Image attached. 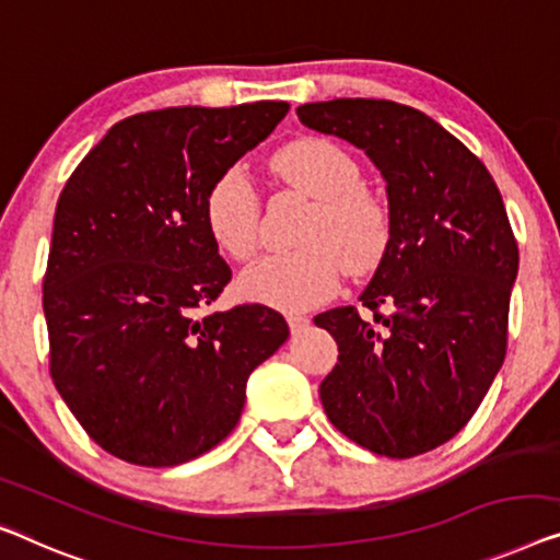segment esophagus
<instances>
[{
	"mask_svg": "<svg viewBox=\"0 0 560 560\" xmlns=\"http://www.w3.org/2000/svg\"><path fill=\"white\" fill-rule=\"evenodd\" d=\"M287 322H289L291 334H299L308 327V316H304V314H289Z\"/></svg>",
	"mask_w": 560,
	"mask_h": 560,
	"instance_id": "34e87169",
	"label": "esophagus"
}]
</instances>
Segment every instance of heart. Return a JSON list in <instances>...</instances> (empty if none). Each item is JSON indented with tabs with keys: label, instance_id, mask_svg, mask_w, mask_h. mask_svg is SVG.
I'll return each mask as SVG.
<instances>
[{
	"label": "heart",
	"instance_id": "obj_1",
	"mask_svg": "<svg viewBox=\"0 0 560 560\" xmlns=\"http://www.w3.org/2000/svg\"><path fill=\"white\" fill-rule=\"evenodd\" d=\"M273 168L316 200L302 233L304 246L258 258L238 277V291L248 302L279 312H304L337 291L341 266L366 273L382 261L392 233L389 213L377 196L362 188L360 163L327 138H299L283 145ZM203 213L221 252L236 261L256 254L261 206L241 165L213 180Z\"/></svg>",
	"mask_w": 560,
	"mask_h": 560
}]
</instances>
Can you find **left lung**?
Returning a JSON list of instances; mask_svg holds the SVG:
<instances>
[{
    "label": "left lung",
    "instance_id": "8db88e82",
    "mask_svg": "<svg viewBox=\"0 0 560 560\" xmlns=\"http://www.w3.org/2000/svg\"><path fill=\"white\" fill-rule=\"evenodd\" d=\"M387 183L389 246L360 294L366 314L316 316L339 347L324 412L341 435L387 457L435 450L465 428L493 385L508 341L518 244L493 175L430 115L392 100L296 107Z\"/></svg>",
    "mask_w": 560,
    "mask_h": 560
}]
</instances>
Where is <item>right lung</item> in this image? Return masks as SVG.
Instances as JSON below:
<instances>
[{"label":"right lung","mask_w":560,"mask_h":560,"mask_svg":"<svg viewBox=\"0 0 560 560\" xmlns=\"http://www.w3.org/2000/svg\"><path fill=\"white\" fill-rule=\"evenodd\" d=\"M287 113L261 100L132 115L65 183L42 287L49 372L125 463L173 467L219 445L248 374L289 337L261 304L203 314L231 281L206 226L208 188Z\"/></svg>","instance_id":"obj_1"}]
</instances>
